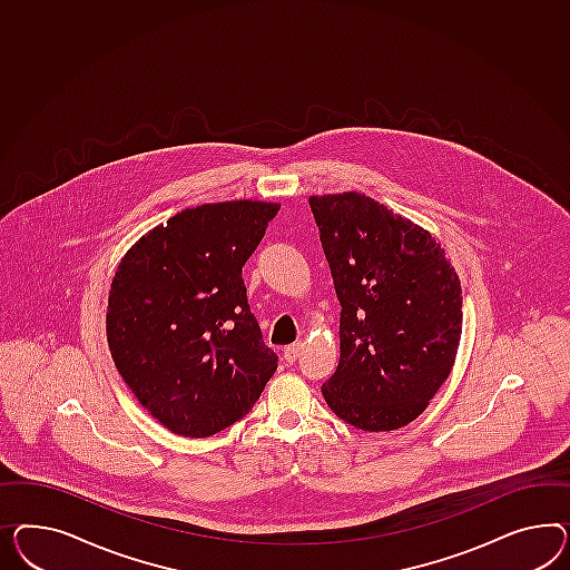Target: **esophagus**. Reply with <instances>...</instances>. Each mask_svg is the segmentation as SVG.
<instances>
[{
  "instance_id": "esophagus-1",
  "label": "esophagus",
  "mask_w": 570,
  "mask_h": 570,
  "mask_svg": "<svg viewBox=\"0 0 570 570\" xmlns=\"http://www.w3.org/2000/svg\"><path fill=\"white\" fill-rule=\"evenodd\" d=\"M303 353V342H296V344H291V346H286V351H284V361L286 363H296V358L301 356Z\"/></svg>"
}]
</instances>
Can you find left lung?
Returning a JSON list of instances; mask_svg holds the SVG:
<instances>
[{
  "label": "left lung",
  "mask_w": 570,
  "mask_h": 570,
  "mask_svg": "<svg viewBox=\"0 0 570 570\" xmlns=\"http://www.w3.org/2000/svg\"><path fill=\"white\" fill-rule=\"evenodd\" d=\"M340 307V363L322 385L363 431L415 421L446 382L462 330L461 282L430 232L358 193L308 199Z\"/></svg>",
  "instance_id": "left-lung-1"
}]
</instances>
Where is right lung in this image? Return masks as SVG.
Listing matches in <instances>:
<instances>
[{
	"instance_id": "obj_1",
	"label": "right lung",
	"mask_w": 570,
	"mask_h": 570,
	"mask_svg": "<svg viewBox=\"0 0 570 570\" xmlns=\"http://www.w3.org/2000/svg\"><path fill=\"white\" fill-rule=\"evenodd\" d=\"M279 205L226 200L169 217L111 282V358L140 404L185 438L240 421L277 370L248 307L243 267Z\"/></svg>"
}]
</instances>
